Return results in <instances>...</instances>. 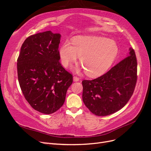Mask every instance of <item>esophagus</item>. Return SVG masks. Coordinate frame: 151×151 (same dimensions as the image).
<instances>
[{
  "instance_id": "obj_1",
  "label": "esophagus",
  "mask_w": 151,
  "mask_h": 151,
  "mask_svg": "<svg viewBox=\"0 0 151 151\" xmlns=\"http://www.w3.org/2000/svg\"><path fill=\"white\" fill-rule=\"evenodd\" d=\"M73 79H74V82H77V81H79L80 80L79 77H77V76H74V77H73Z\"/></svg>"
}]
</instances>
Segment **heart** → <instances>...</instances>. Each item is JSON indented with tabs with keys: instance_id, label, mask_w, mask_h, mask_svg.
Listing matches in <instances>:
<instances>
[{
	"instance_id": "heart-1",
	"label": "heart",
	"mask_w": 151,
	"mask_h": 151,
	"mask_svg": "<svg viewBox=\"0 0 151 151\" xmlns=\"http://www.w3.org/2000/svg\"><path fill=\"white\" fill-rule=\"evenodd\" d=\"M72 44L66 41L61 46L59 53L62 64L68 67L80 56V63L89 76L103 74L113 64L118 53L115 41L101 36H76Z\"/></svg>"
}]
</instances>
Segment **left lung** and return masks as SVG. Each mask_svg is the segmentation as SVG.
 I'll use <instances>...</instances> for the list:
<instances>
[{"mask_svg": "<svg viewBox=\"0 0 151 151\" xmlns=\"http://www.w3.org/2000/svg\"><path fill=\"white\" fill-rule=\"evenodd\" d=\"M123 60L106 74L84 80L83 101L91 113L107 116L121 109L129 101L137 80V62L133 48Z\"/></svg>", "mask_w": 151, "mask_h": 151, "instance_id": "left-lung-1", "label": "left lung"}]
</instances>
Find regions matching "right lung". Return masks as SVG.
I'll list each match as a JSON object with an SVG mask.
<instances>
[{"mask_svg": "<svg viewBox=\"0 0 151 151\" xmlns=\"http://www.w3.org/2000/svg\"><path fill=\"white\" fill-rule=\"evenodd\" d=\"M61 35L47 31L31 35L17 58V77L26 101L35 110L52 114L65 102L72 75L59 62Z\"/></svg>", "mask_w": 151, "mask_h": 151, "instance_id": "1", "label": "right lung"}]
</instances>
